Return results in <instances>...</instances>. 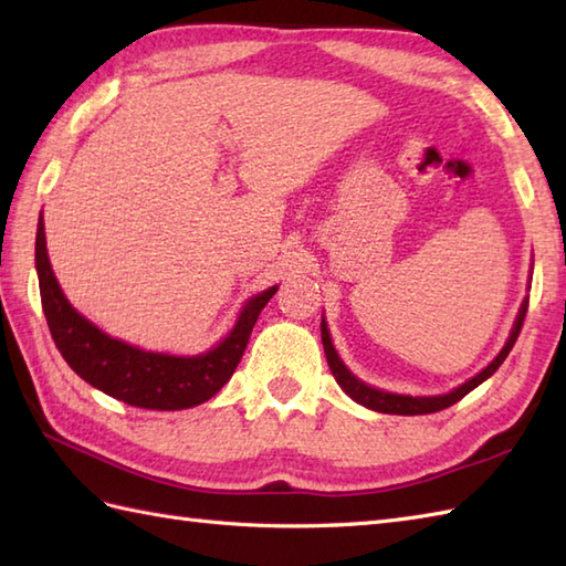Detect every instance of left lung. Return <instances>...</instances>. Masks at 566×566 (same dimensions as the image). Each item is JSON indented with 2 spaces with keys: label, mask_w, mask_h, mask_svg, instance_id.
<instances>
[{
  "label": "left lung",
  "mask_w": 566,
  "mask_h": 566,
  "mask_svg": "<svg viewBox=\"0 0 566 566\" xmlns=\"http://www.w3.org/2000/svg\"><path fill=\"white\" fill-rule=\"evenodd\" d=\"M525 314H527V298L523 302L521 311H518V318H515L513 323V331L509 335L506 345H503V350L491 359V365H486L479 375H474L472 379H467L462 387L452 389L450 394H440V396H403V394H389V391H381V389H375V387H367L365 381H359L350 369H347L343 365V359L338 357V353H335V347L331 343V333H328V326H326V318H321V340H323V350H326V359H328V367L333 371L335 381L340 384V389L350 396L353 401L363 403L367 408H371V411H379V413H396V416H423V413H436V411H442V408H448L452 403H457L460 399H464V396L476 389L479 384L486 381L494 371L503 365V359L509 357L511 347L515 345V340H518V333L523 328V321H525Z\"/></svg>",
  "instance_id": "obj_1"
}]
</instances>
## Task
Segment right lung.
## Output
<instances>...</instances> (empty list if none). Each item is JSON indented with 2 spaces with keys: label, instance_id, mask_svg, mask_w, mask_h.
I'll return each instance as SVG.
<instances>
[{
  "label": "right lung",
  "instance_id": "1",
  "mask_svg": "<svg viewBox=\"0 0 566 566\" xmlns=\"http://www.w3.org/2000/svg\"><path fill=\"white\" fill-rule=\"evenodd\" d=\"M35 272H39L48 328H51L55 347L65 357L70 369L77 371L94 389L128 406L150 408V411H179V408L199 406L219 394L223 384L233 377L240 357L245 353L260 311L276 292V286H270L262 294L252 296L240 311L233 331L213 350L195 357H177L146 353L140 347L116 340L72 308L55 280L51 260H48L43 216L39 219V231H35Z\"/></svg>",
  "mask_w": 566,
  "mask_h": 566
}]
</instances>
